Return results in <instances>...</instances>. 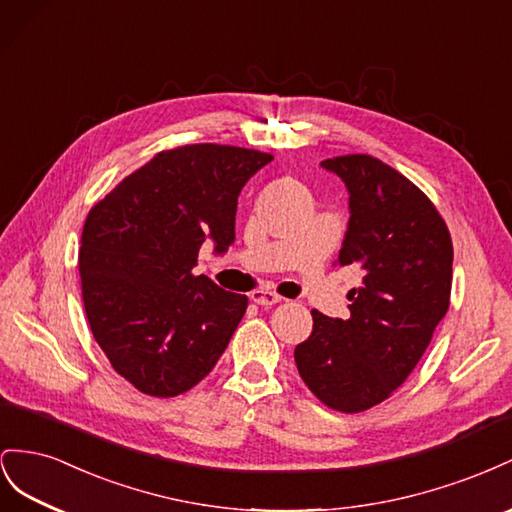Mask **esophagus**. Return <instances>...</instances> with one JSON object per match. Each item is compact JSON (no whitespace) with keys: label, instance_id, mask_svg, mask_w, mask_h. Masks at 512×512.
<instances>
[{"label":"esophagus","instance_id":"1","mask_svg":"<svg viewBox=\"0 0 512 512\" xmlns=\"http://www.w3.org/2000/svg\"><path fill=\"white\" fill-rule=\"evenodd\" d=\"M251 300H253V302H257L259 306H274V304H279L283 298H281V296H276L274 291H268V289H257V291H253V294H251Z\"/></svg>","mask_w":512,"mask_h":512}]
</instances>
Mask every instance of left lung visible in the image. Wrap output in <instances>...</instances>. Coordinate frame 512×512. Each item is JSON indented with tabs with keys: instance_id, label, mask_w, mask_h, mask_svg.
<instances>
[{
	"instance_id": "obj_1",
	"label": "left lung",
	"mask_w": 512,
	"mask_h": 512,
	"mask_svg": "<svg viewBox=\"0 0 512 512\" xmlns=\"http://www.w3.org/2000/svg\"><path fill=\"white\" fill-rule=\"evenodd\" d=\"M347 188L349 221L341 268L356 266L349 317L313 315L296 345L300 377L332 410L356 414L382 403L412 373L448 311L452 242L427 195L367 154L319 163Z\"/></svg>"
}]
</instances>
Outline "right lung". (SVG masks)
Segmentation results:
<instances>
[{"label": "right lung", "instance_id": "1", "mask_svg": "<svg viewBox=\"0 0 512 512\" xmlns=\"http://www.w3.org/2000/svg\"><path fill=\"white\" fill-rule=\"evenodd\" d=\"M272 160L233 145L156 154L87 214L79 251L83 304L111 367L137 390L175 397L206 377L248 298L195 276L210 240H236L238 197Z\"/></svg>", "mask_w": 512, "mask_h": 512}]
</instances>
